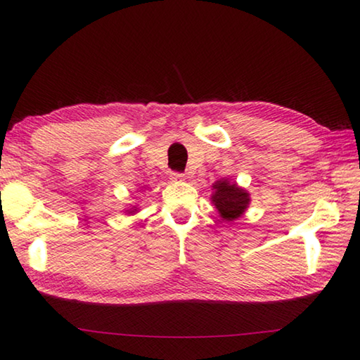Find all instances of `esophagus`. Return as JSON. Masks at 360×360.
<instances>
[{
	"label": "esophagus",
	"mask_w": 360,
	"mask_h": 360,
	"mask_svg": "<svg viewBox=\"0 0 360 360\" xmlns=\"http://www.w3.org/2000/svg\"><path fill=\"white\" fill-rule=\"evenodd\" d=\"M172 179H173V181H184V173L173 172V173H172Z\"/></svg>",
	"instance_id": "1"
}]
</instances>
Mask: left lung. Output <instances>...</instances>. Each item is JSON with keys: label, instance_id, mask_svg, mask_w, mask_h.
Instances as JSON below:
<instances>
[{"label": "left lung", "instance_id": "left-lung-1", "mask_svg": "<svg viewBox=\"0 0 360 360\" xmlns=\"http://www.w3.org/2000/svg\"><path fill=\"white\" fill-rule=\"evenodd\" d=\"M212 187L216 188L212 202L224 219L233 221L245 212L249 205V195L246 191H243L236 184H230L229 181H217Z\"/></svg>", "mask_w": 360, "mask_h": 360}]
</instances>
